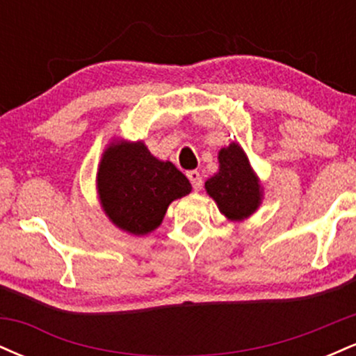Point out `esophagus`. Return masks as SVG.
<instances>
[{"label": "esophagus", "mask_w": 356, "mask_h": 356, "mask_svg": "<svg viewBox=\"0 0 356 356\" xmlns=\"http://www.w3.org/2000/svg\"><path fill=\"white\" fill-rule=\"evenodd\" d=\"M187 177H189V181L192 184V187H194V191H201L202 177H201V174L197 172V170H189V172H187Z\"/></svg>", "instance_id": "1"}]
</instances>
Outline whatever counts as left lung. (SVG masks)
Here are the masks:
<instances>
[{
  "mask_svg": "<svg viewBox=\"0 0 356 356\" xmlns=\"http://www.w3.org/2000/svg\"><path fill=\"white\" fill-rule=\"evenodd\" d=\"M219 172L206 181L207 194L219 211L231 220H244L254 214L263 199V187L239 144L219 150Z\"/></svg>",
  "mask_w": 356,
  "mask_h": 356,
  "instance_id": "8db88e82",
  "label": "left lung"
}]
</instances>
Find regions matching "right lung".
<instances>
[{
	"label": "right lung",
	"mask_w": 356,
	"mask_h": 356,
	"mask_svg": "<svg viewBox=\"0 0 356 356\" xmlns=\"http://www.w3.org/2000/svg\"><path fill=\"white\" fill-rule=\"evenodd\" d=\"M102 207L118 229L145 236L161 226L169 204L187 195L189 179L172 162L159 161L144 142H112L97 172Z\"/></svg>",
	"instance_id": "1"
}]
</instances>
